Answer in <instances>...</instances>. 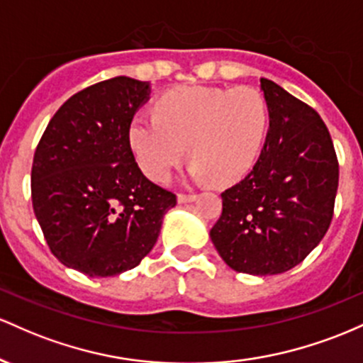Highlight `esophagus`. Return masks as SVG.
<instances>
[{
	"label": "esophagus",
	"instance_id": "34e87169",
	"mask_svg": "<svg viewBox=\"0 0 363 363\" xmlns=\"http://www.w3.org/2000/svg\"><path fill=\"white\" fill-rule=\"evenodd\" d=\"M197 199L195 194H178V202L180 203H186V202H194Z\"/></svg>",
	"mask_w": 363,
	"mask_h": 363
}]
</instances>
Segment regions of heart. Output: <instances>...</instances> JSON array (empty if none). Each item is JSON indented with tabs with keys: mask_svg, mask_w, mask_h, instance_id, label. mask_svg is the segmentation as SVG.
<instances>
[{
	"mask_svg": "<svg viewBox=\"0 0 363 363\" xmlns=\"http://www.w3.org/2000/svg\"><path fill=\"white\" fill-rule=\"evenodd\" d=\"M267 128L269 106L257 89L186 85L157 101L156 116H133L128 138L150 180H168L189 150L195 180L233 183L257 162Z\"/></svg>",
	"mask_w": 363,
	"mask_h": 363,
	"instance_id": "heart-1",
	"label": "heart"
}]
</instances>
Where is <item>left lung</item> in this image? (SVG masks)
I'll return each instance as SVG.
<instances>
[{"label": "left lung", "mask_w": 363, "mask_h": 363, "mask_svg": "<svg viewBox=\"0 0 363 363\" xmlns=\"http://www.w3.org/2000/svg\"><path fill=\"white\" fill-rule=\"evenodd\" d=\"M269 130L250 173L221 194L211 230L231 269L254 276L290 271L319 245L333 219L340 166L315 109L260 79Z\"/></svg>", "instance_id": "left-lung-1"}]
</instances>
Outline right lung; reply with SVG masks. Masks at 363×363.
Wrapping results in <instances>:
<instances>
[{
	"instance_id": "obj_1",
	"label": "right lung",
	"mask_w": 363,
	"mask_h": 363,
	"mask_svg": "<svg viewBox=\"0 0 363 363\" xmlns=\"http://www.w3.org/2000/svg\"><path fill=\"white\" fill-rule=\"evenodd\" d=\"M149 82L115 77L72 96L40 137L32 206L52 255L91 278L133 269L152 250L177 195L144 177L130 147Z\"/></svg>"
}]
</instances>
